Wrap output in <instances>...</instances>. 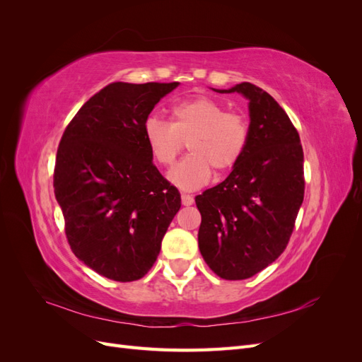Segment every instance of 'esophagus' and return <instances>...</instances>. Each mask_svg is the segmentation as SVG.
I'll use <instances>...</instances> for the list:
<instances>
[{
    "mask_svg": "<svg viewBox=\"0 0 362 362\" xmlns=\"http://www.w3.org/2000/svg\"><path fill=\"white\" fill-rule=\"evenodd\" d=\"M181 201H182V205H185V206H189V205H192L193 204V196L192 194H189V193H182L181 194Z\"/></svg>",
    "mask_w": 362,
    "mask_h": 362,
    "instance_id": "obj_1",
    "label": "esophagus"
}]
</instances>
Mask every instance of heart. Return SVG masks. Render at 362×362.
Instances as JSON below:
<instances>
[{
    "label": "heart",
    "instance_id": "heart-1",
    "mask_svg": "<svg viewBox=\"0 0 362 362\" xmlns=\"http://www.w3.org/2000/svg\"><path fill=\"white\" fill-rule=\"evenodd\" d=\"M208 96L182 100L170 107L169 124L158 117L145 122L148 149L161 166H170L187 141L190 154L169 172V181L181 190L204 187L213 170H231L247 145L246 120Z\"/></svg>",
    "mask_w": 362,
    "mask_h": 362
}]
</instances>
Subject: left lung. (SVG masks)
<instances>
[{
    "instance_id": "8db88e82",
    "label": "left lung",
    "mask_w": 362,
    "mask_h": 362,
    "mask_svg": "<svg viewBox=\"0 0 362 362\" xmlns=\"http://www.w3.org/2000/svg\"><path fill=\"white\" fill-rule=\"evenodd\" d=\"M221 93L249 100L243 157L228 178L196 196L199 250L217 276L240 281L266 269L287 247L303 202V149L284 108L255 84Z\"/></svg>"
}]
</instances>
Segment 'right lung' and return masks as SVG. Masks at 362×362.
I'll use <instances>...</instances> for the list:
<instances>
[{
    "label": "right lung",
    "instance_id": "right-lung-1",
    "mask_svg": "<svg viewBox=\"0 0 362 362\" xmlns=\"http://www.w3.org/2000/svg\"><path fill=\"white\" fill-rule=\"evenodd\" d=\"M178 84H108L76 112L59 144L54 193L68 243L108 279L144 278L181 206L144 133L152 108Z\"/></svg>",
    "mask_w": 362,
    "mask_h": 362
}]
</instances>
